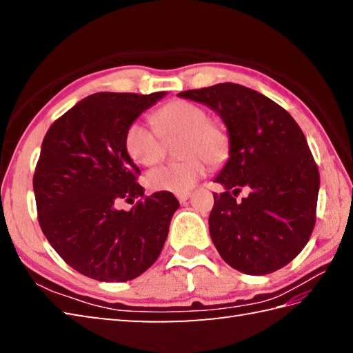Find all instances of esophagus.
<instances>
[{
    "label": "esophagus",
    "instance_id": "obj_1",
    "mask_svg": "<svg viewBox=\"0 0 353 353\" xmlns=\"http://www.w3.org/2000/svg\"><path fill=\"white\" fill-rule=\"evenodd\" d=\"M177 200L179 201H181V203H182V201H186V200H188L190 197H191V192H183V194H177Z\"/></svg>",
    "mask_w": 353,
    "mask_h": 353
}]
</instances>
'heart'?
<instances>
[{
  "label": "heart",
  "instance_id": "obj_1",
  "mask_svg": "<svg viewBox=\"0 0 353 353\" xmlns=\"http://www.w3.org/2000/svg\"><path fill=\"white\" fill-rule=\"evenodd\" d=\"M156 129L133 121L125 129L124 147L133 162L153 165L165 154V141L182 137L179 156L182 161L165 163L147 172V185L154 191L188 192L206 174V162L219 167L230 154V138L224 127L209 119L196 103L172 100L154 114Z\"/></svg>",
  "mask_w": 353,
  "mask_h": 353
}]
</instances>
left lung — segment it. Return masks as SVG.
<instances>
[{"label":"left lung","instance_id":"obj_1","mask_svg":"<svg viewBox=\"0 0 353 353\" xmlns=\"http://www.w3.org/2000/svg\"><path fill=\"white\" fill-rule=\"evenodd\" d=\"M215 110L228 127L230 154L216 183L209 234L220 256L245 274L287 265L310 241L320 188L301 127L268 97L236 83L179 94ZM243 188L250 196L236 200Z\"/></svg>","mask_w":353,"mask_h":353}]
</instances>
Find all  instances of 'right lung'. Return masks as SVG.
<instances>
[{"label":"right lung","instance_id":"1","mask_svg":"<svg viewBox=\"0 0 353 353\" xmlns=\"http://www.w3.org/2000/svg\"><path fill=\"white\" fill-rule=\"evenodd\" d=\"M165 97L99 92L57 118L33 176L41 229L61 258L101 282H127L159 258L179 208L171 192L144 196L124 147L125 129ZM124 199L137 204L117 209Z\"/></svg>","mask_w":353,"mask_h":353}]
</instances>
